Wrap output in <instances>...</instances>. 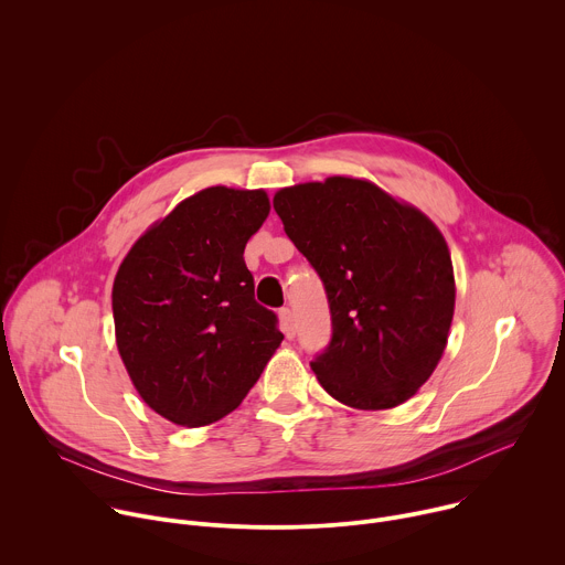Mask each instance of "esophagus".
I'll return each mask as SVG.
<instances>
[{"instance_id":"34e87169","label":"esophagus","mask_w":565,"mask_h":565,"mask_svg":"<svg viewBox=\"0 0 565 565\" xmlns=\"http://www.w3.org/2000/svg\"><path fill=\"white\" fill-rule=\"evenodd\" d=\"M278 318H280V329H282V333L291 340V338L296 335V322H294L291 309H289V307H282V309L278 311Z\"/></svg>"}]
</instances>
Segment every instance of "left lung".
<instances>
[{"instance_id": "1", "label": "left lung", "mask_w": 565, "mask_h": 565, "mask_svg": "<svg viewBox=\"0 0 565 565\" xmlns=\"http://www.w3.org/2000/svg\"><path fill=\"white\" fill-rule=\"evenodd\" d=\"M285 234L320 276L331 342L311 369L338 402L393 408L435 371L455 311L441 232L377 185L329 177L274 196Z\"/></svg>"}]
</instances>
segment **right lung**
<instances>
[{"label": "right lung", "mask_w": 565, "mask_h": 565, "mask_svg": "<svg viewBox=\"0 0 565 565\" xmlns=\"http://www.w3.org/2000/svg\"><path fill=\"white\" fill-rule=\"evenodd\" d=\"M267 214L263 190H201L154 223L117 271L121 360L143 402L179 426L232 413L285 338L256 302L243 258Z\"/></svg>", "instance_id": "add662e5"}]
</instances>
